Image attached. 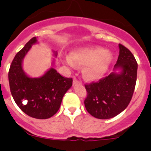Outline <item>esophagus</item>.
<instances>
[{"instance_id": "esophagus-1", "label": "esophagus", "mask_w": 151, "mask_h": 151, "mask_svg": "<svg viewBox=\"0 0 151 151\" xmlns=\"http://www.w3.org/2000/svg\"><path fill=\"white\" fill-rule=\"evenodd\" d=\"M77 84H80V82L78 80H77L76 78H74V80H73V85H77Z\"/></svg>"}]
</instances>
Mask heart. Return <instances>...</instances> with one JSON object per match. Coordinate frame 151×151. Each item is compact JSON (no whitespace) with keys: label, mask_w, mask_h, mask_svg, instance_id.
Instances as JSON below:
<instances>
[{"label":"heart","mask_w":151,"mask_h":151,"mask_svg":"<svg viewBox=\"0 0 151 151\" xmlns=\"http://www.w3.org/2000/svg\"><path fill=\"white\" fill-rule=\"evenodd\" d=\"M64 62L71 68L83 66V74L87 80L101 78L109 70L113 55L109 50L99 46L80 47L72 50L70 55L65 56Z\"/></svg>","instance_id":"obj_1"}]
</instances>
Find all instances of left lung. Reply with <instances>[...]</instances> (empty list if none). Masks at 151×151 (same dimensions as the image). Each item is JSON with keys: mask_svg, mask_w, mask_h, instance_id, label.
Returning <instances> with one entry per match:
<instances>
[{"mask_svg": "<svg viewBox=\"0 0 151 151\" xmlns=\"http://www.w3.org/2000/svg\"><path fill=\"white\" fill-rule=\"evenodd\" d=\"M119 56L113 71L97 83L85 85V106L92 116L109 119L130 103L137 81V63L133 54L119 44Z\"/></svg>", "mask_w": 151, "mask_h": 151, "instance_id": "1", "label": "left lung"}]
</instances>
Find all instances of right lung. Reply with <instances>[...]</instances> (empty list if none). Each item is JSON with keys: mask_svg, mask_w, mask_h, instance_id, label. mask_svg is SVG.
Returning a JSON list of instances; mask_svg holds the SVG:
<instances>
[{"mask_svg": "<svg viewBox=\"0 0 151 151\" xmlns=\"http://www.w3.org/2000/svg\"><path fill=\"white\" fill-rule=\"evenodd\" d=\"M36 44L37 38H32L17 53L9 71V82L12 97L22 112L32 118L47 119L58 111L63 96L72 85V79L62 77L52 67L41 77H29L23 70L22 63ZM52 52L55 57L58 55L57 51Z\"/></svg>", "mask_w": 151, "mask_h": 151, "instance_id": "1", "label": "right lung"}]
</instances>
